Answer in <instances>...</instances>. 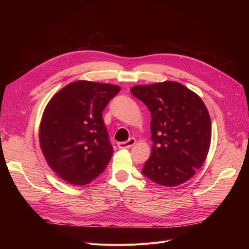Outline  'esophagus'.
Here are the masks:
<instances>
[{
    "instance_id": "34e87169",
    "label": "esophagus",
    "mask_w": 249,
    "mask_h": 249,
    "mask_svg": "<svg viewBox=\"0 0 249 249\" xmlns=\"http://www.w3.org/2000/svg\"><path fill=\"white\" fill-rule=\"evenodd\" d=\"M135 143H136V140H135L134 138H130V139H128L127 141L118 142L117 146L119 147V148H129V147L133 146V145L135 144Z\"/></svg>"
}]
</instances>
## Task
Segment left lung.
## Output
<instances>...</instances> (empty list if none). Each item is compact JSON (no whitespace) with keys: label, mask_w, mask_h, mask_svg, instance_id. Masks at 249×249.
<instances>
[{"label":"left lung","mask_w":249,"mask_h":249,"mask_svg":"<svg viewBox=\"0 0 249 249\" xmlns=\"http://www.w3.org/2000/svg\"><path fill=\"white\" fill-rule=\"evenodd\" d=\"M134 97L151 114V155L142 175L164 187L189 180L206 160L211 119L202 99L177 82L135 86Z\"/></svg>","instance_id":"obj_1"}]
</instances>
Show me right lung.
Here are the masks:
<instances>
[{
  "mask_svg": "<svg viewBox=\"0 0 249 249\" xmlns=\"http://www.w3.org/2000/svg\"><path fill=\"white\" fill-rule=\"evenodd\" d=\"M119 86L77 81L51 98L39 127L44 158L62 179L88 185L109 163L113 146L102 112L120 91Z\"/></svg>",
  "mask_w": 249,
  "mask_h": 249,
  "instance_id": "right-lung-1",
  "label": "right lung"
}]
</instances>
